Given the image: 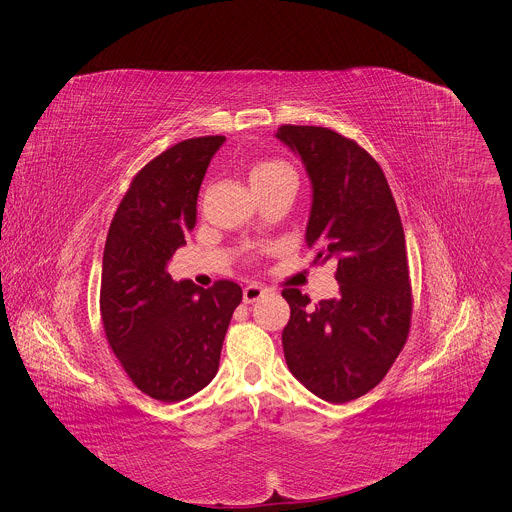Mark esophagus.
Masks as SVG:
<instances>
[{
	"mask_svg": "<svg viewBox=\"0 0 512 512\" xmlns=\"http://www.w3.org/2000/svg\"><path fill=\"white\" fill-rule=\"evenodd\" d=\"M265 293H267L265 287H261V285H257V283H251V285H247V287L243 289V303H255V301L261 299Z\"/></svg>",
	"mask_w": 512,
	"mask_h": 512,
	"instance_id": "1",
	"label": "esophagus"
}]
</instances>
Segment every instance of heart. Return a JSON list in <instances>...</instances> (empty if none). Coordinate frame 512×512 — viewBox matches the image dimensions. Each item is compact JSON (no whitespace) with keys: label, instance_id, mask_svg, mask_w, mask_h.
<instances>
[{"label":"heart","instance_id":"obj_1","mask_svg":"<svg viewBox=\"0 0 512 512\" xmlns=\"http://www.w3.org/2000/svg\"><path fill=\"white\" fill-rule=\"evenodd\" d=\"M283 173H293L283 161H277V159H265V161H259L251 167L249 171V179H251V185H257V183H263V181H269L277 175H283Z\"/></svg>","mask_w":512,"mask_h":512}]
</instances>
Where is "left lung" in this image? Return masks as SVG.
I'll return each instance as SVG.
<instances>
[{
    "label": "left lung",
    "instance_id": "8db88e82",
    "mask_svg": "<svg viewBox=\"0 0 512 512\" xmlns=\"http://www.w3.org/2000/svg\"><path fill=\"white\" fill-rule=\"evenodd\" d=\"M277 139L303 161L313 187L305 241L315 263L335 259L339 297L309 305L283 289L289 371L341 405L375 389L403 351L413 315L405 231L381 165L327 127L281 125Z\"/></svg>",
    "mask_w": 512,
    "mask_h": 512
}]
</instances>
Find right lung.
<instances>
[{"label": "right lung", "mask_w": 512, "mask_h": 512, "mask_svg": "<svg viewBox=\"0 0 512 512\" xmlns=\"http://www.w3.org/2000/svg\"><path fill=\"white\" fill-rule=\"evenodd\" d=\"M223 135L185 139L151 159L123 195L103 251L99 311L107 343L133 385L161 403L211 383L243 291L173 281L167 265L197 221V195Z\"/></svg>", "instance_id": "1"}]
</instances>
